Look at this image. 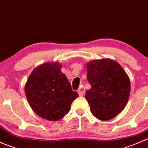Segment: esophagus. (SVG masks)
Segmentation results:
<instances>
[{"label":"esophagus","instance_id":"34e87169","mask_svg":"<svg viewBox=\"0 0 148 148\" xmlns=\"http://www.w3.org/2000/svg\"><path fill=\"white\" fill-rule=\"evenodd\" d=\"M78 94L79 95V96H83L84 94V92H85V89L84 86H81V87L79 88V89H78Z\"/></svg>","mask_w":148,"mask_h":148}]
</instances>
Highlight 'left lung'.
I'll return each mask as SVG.
<instances>
[{
  "instance_id": "8db88e82",
  "label": "left lung",
  "mask_w": 148,
  "mask_h": 148,
  "mask_svg": "<svg viewBox=\"0 0 148 148\" xmlns=\"http://www.w3.org/2000/svg\"><path fill=\"white\" fill-rule=\"evenodd\" d=\"M91 85L85 98L91 112L102 121L111 120L126 106L130 93V82L122 67L114 60H93L86 64Z\"/></svg>"
}]
</instances>
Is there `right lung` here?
Segmentation results:
<instances>
[{"mask_svg": "<svg viewBox=\"0 0 148 148\" xmlns=\"http://www.w3.org/2000/svg\"><path fill=\"white\" fill-rule=\"evenodd\" d=\"M61 69L62 64L58 62L43 64L32 71L25 85V94L31 109L49 121L63 118L79 96Z\"/></svg>", "mask_w": 148, "mask_h": 148, "instance_id": "add662e5", "label": "right lung"}]
</instances>
